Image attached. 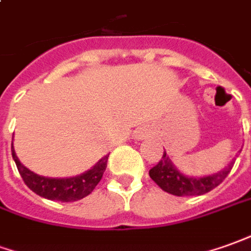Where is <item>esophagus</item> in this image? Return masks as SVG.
<instances>
[{
    "instance_id": "obj_1",
    "label": "esophagus",
    "mask_w": 251,
    "mask_h": 251,
    "mask_svg": "<svg viewBox=\"0 0 251 251\" xmlns=\"http://www.w3.org/2000/svg\"><path fill=\"white\" fill-rule=\"evenodd\" d=\"M138 136H143V135H138Z\"/></svg>"
}]
</instances>
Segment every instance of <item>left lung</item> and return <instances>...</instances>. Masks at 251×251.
Here are the masks:
<instances>
[{
    "label": "left lung",
    "mask_w": 251,
    "mask_h": 251,
    "mask_svg": "<svg viewBox=\"0 0 251 251\" xmlns=\"http://www.w3.org/2000/svg\"><path fill=\"white\" fill-rule=\"evenodd\" d=\"M234 161L229 162L228 167L221 169L215 175L203 176V177H191L180 174L171 158L164 151L160 162L149 171V175L160 187L169 194L176 197H188V195H202L209 193L210 190L217 187L224 180L232 169Z\"/></svg>",
    "instance_id": "8db88e82"
}]
</instances>
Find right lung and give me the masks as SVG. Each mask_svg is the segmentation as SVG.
<instances>
[{"label":"right lung","mask_w":251,"mask_h":251,"mask_svg":"<svg viewBox=\"0 0 251 251\" xmlns=\"http://www.w3.org/2000/svg\"><path fill=\"white\" fill-rule=\"evenodd\" d=\"M12 157L16 162L17 171L24 183L35 194L50 201L74 202L87 197L96 188L97 184L102 179L103 172L106 169L109 154L103 155L93 168L86 171L82 175L74 176V177H63V179L39 176L28 168H25L17 158L13 143H12Z\"/></svg>","instance_id":"right-lung-1"}]
</instances>
